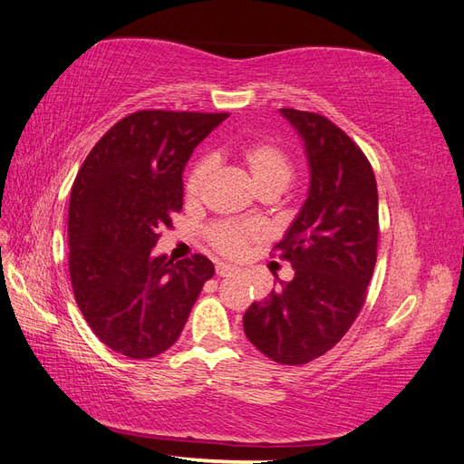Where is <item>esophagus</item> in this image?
I'll return each instance as SVG.
<instances>
[{
    "mask_svg": "<svg viewBox=\"0 0 464 464\" xmlns=\"http://www.w3.org/2000/svg\"><path fill=\"white\" fill-rule=\"evenodd\" d=\"M216 274H218L220 277H228V276H234V274H236V267L230 266V264L218 262V264H216Z\"/></svg>",
    "mask_w": 464,
    "mask_h": 464,
    "instance_id": "esophagus-1",
    "label": "esophagus"
}]
</instances>
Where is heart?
Returning <instances> with one entry per match:
<instances>
[{
	"label": "heart",
	"instance_id": "b5f03b06",
	"mask_svg": "<svg viewBox=\"0 0 464 464\" xmlns=\"http://www.w3.org/2000/svg\"><path fill=\"white\" fill-rule=\"evenodd\" d=\"M242 169L248 172L252 184L260 194L274 192L280 194L294 179V159L276 142H252L238 152ZM214 164L210 159H200L194 164L187 179V198L197 200L212 174ZM260 230L256 226L218 222L208 228V240L216 250L226 256H240L248 240L258 238Z\"/></svg>",
	"mask_w": 464,
	"mask_h": 464
}]
</instances>
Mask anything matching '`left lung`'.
Listing matches in <instances>:
<instances>
[{
  "label": "left lung",
  "mask_w": 464,
  "mask_h": 464,
  "mask_svg": "<svg viewBox=\"0 0 464 464\" xmlns=\"http://www.w3.org/2000/svg\"><path fill=\"white\" fill-rule=\"evenodd\" d=\"M304 140L310 190L274 246L295 270L244 314L246 337L282 365L329 352L352 327L373 276L379 238L377 182L355 142L317 112L280 109Z\"/></svg>",
  "instance_id": "1"
}]
</instances>
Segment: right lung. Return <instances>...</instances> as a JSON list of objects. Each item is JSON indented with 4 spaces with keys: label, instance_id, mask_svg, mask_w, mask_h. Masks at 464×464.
Wrapping results in <instances>:
<instances>
[{
    "label": "right lung",
    "instance_id": "1",
    "mask_svg": "<svg viewBox=\"0 0 464 464\" xmlns=\"http://www.w3.org/2000/svg\"><path fill=\"white\" fill-rule=\"evenodd\" d=\"M228 112L139 111L97 142L71 188L69 274L102 343L150 359L177 342L214 264L202 254L152 256L182 210V170Z\"/></svg>",
    "mask_w": 464,
    "mask_h": 464
}]
</instances>
